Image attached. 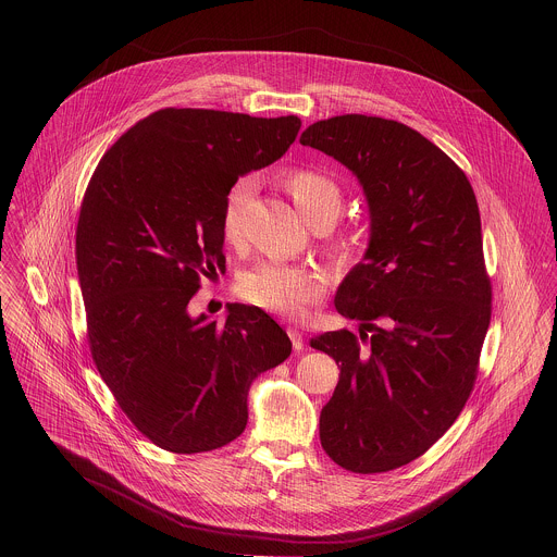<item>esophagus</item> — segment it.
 Segmentation results:
<instances>
[{
  "instance_id": "34e87169",
  "label": "esophagus",
  "mask_w": 557,
  "mask_h": 557,
  "mask_svg": "<svg viewBox=\"0 0 557 557\" xmlns=\"http://www.w3.org/2000/svg\"><path fill=\"white\" fill-rule=\"evenodd\" d=\"M287 334H289V338H292V345H294V349L296 351H300V349H305V341H302V332L298 330V327H294V325H289L287 327Z\"/></svg>"
}]
</instances>
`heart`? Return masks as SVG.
Masks as SVG:
<instances>
[{
	"label": "heart",
	"instance_id": "obj_1",
	"mask_svg": "<svg viewBox=\"0 0 557 557\" xmlns=\"http://www.w3.org/2000/svg\"><path fill=\"white\" fill-rule=\"evenodd\" d=\"M283 188L309 225H330L343 206L341 186L325 173L309 166L292 169L283 175ZM255 195V180L244 175L225 190L221 203L223 238L236 244L242 238V221ZM327 250L336 261H347L356 250V236L347 230H336L327 242ZM325 292V276L315 268L259 263L239 281L244 300L278 315H300L307 307L321 300Z\"/></svg>",
	"mask_w": 557,
	"mask_h": 557
}]
</instances>
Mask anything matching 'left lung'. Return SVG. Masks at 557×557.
<instances>
[{"instance_id":"left-lung-1","label":"left lung","mask_w":557,"mask_h":557,"mask_svg":"<svg viewBox=\"0 0 557 557\" xmlns=\"http://www.w3.org/2000/svg\"><path fill=\"white\" fill-rule=\"evenodd\" d=\"M300 144L351 169L371 210L364 261L334 298L360 336L311 341L341 364L319 440L354 474L391 472L453 426L476 384L493 296L476 195L455 160L395 120L336 115Z\"/></svg>"}]
</instances>
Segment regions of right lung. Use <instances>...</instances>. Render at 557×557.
I'll return each instance as SVG.
<instances>
[{
    "mask_svg": "<svg viewBox=\"0 0 557 557\" xmlns=\"http://www.w3.org/2000/svg\"><path fill=\"white\" fill-rule=\"evenodd\" d=\"M296 115L154 111L100 159L81 203L77 270L94 364L120 409L177 455L216 450L246 426L252 380L292 354L257 307L190 318L201 276L225 272L221 203L250 169L281 159Z\"/></svg>",
    "mask_w": 557,
    "mask_h": 557,
    "instance_id": "obj_1",
    "label": "right lung"
}]
</instances>
